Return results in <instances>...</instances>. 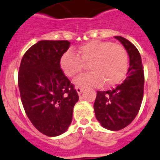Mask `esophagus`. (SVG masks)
Segmentation results:
<instances>
[{
	"instance_id": "obj_1",
	"label": "esophagus",
	"mask_w": 160,
	"mask_h": 160,
	"mask_svg": "<svg viewBox=\"0 0 160 160\" xmlns=\"http://www.w3.org/2000/svg\"><path fill=\"white\" fill-rule=\"evenodd\" d=\"M76 91H77V93L79 95H80L82 93V92L84 91V88H80V87H76Z\"/></svg>"
}]
</instances>
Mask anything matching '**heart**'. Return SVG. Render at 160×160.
<instances>
[{
  "label": "heart",
  "instance_id": "obj_1",
  "mask_svg": "<svg viewBox=\"0 0 160 160\" xmlns=\"http://www.w3.org/2000/svg\"><path fill=\"white\" fill-rule=\"evenodd\" d=\"M78 55L67 51L62 56L60 66L66 76L72 77L81 72L84 63L92 71L73 80L76 87L115 86L126 77L128 70V54L122 45L111 41H91L78 49Z\"/></svg>",
  "mask_w": 160,
  "mask_h": 160
}]
</instances>
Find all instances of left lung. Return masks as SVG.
<instances>
[{
	"label": "left lung",
	"instance_id": "left-lung-1",
	"mask_svg": "<svg viewBox=\"0 0 160 160\" xmlns=\"http://www.w3.org/2000/svg\"><path fill=\"white\" fill-rule=\"evenodd\" d=\"M121 43L129 57L128 76L122 84L108 91H98L95 115L103 128L118 131L135 119L142 105L144 92V71L142 58L135 45L122 37H115Z\"/></svg>",
	"mask_w": 160,
	"mask_h": 160
}]
</instances>
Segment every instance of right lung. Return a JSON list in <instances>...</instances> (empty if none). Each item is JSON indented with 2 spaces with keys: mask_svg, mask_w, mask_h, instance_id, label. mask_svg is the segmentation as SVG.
<instances>
[{
  "mask_svg": "<svg viewBox=\"0 0 160 160\" xmlns=\"http://www.w3.org/2000/svg\"><path fill=\"white\" fill-rule=\"evenodd\" d=\"M70 44L68 41H40L24 53L20 63L18 84L23 108L35 128L48 137L68 130L79 100L60 67Z\"/></svg>",
  "mask_w": 160,
  "mask_h": 160,
  "instance_id": "obj_1",
  "label": "right lung"
}]
</instances>
